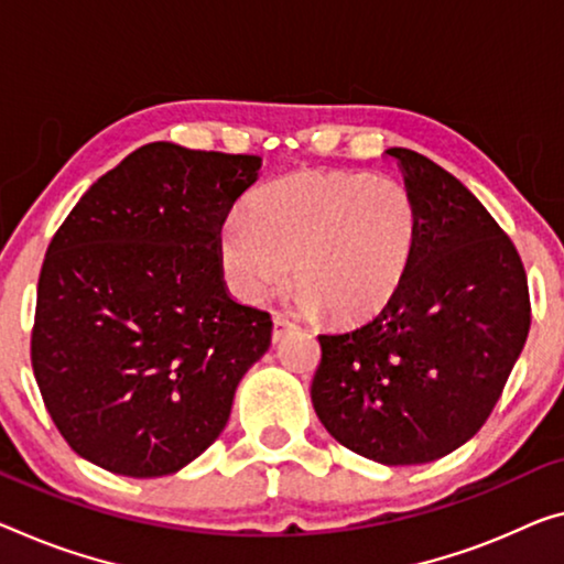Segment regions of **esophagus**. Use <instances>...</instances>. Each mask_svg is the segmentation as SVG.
Segmentation results:
<instances>
[{
	"mask_svg": "<svg viewBox=\"0 0 564 564\" xmlns=\"http://www.w3.org/2000/svg\"><path fill=\"white\" fill-rule=\"evenodd\" d=\"M294 330V325L290 323V319H284L282 315H274L272 319V343H282L284 337H288V333Z\"/></svg>",
	"mask_w": 564,
	"mask_h": 564,
	"instance_id": "obj_1",
	"label": "esophagus"
}]
</instances>
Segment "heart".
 <instances>
[{"label":"heart","instance_id":"obj_1","mask_svg":"<svg viewBox=\"0 0 564 564\" xmlns=\"http://www.w3.org/2000/svg\"><path fill=\"white\" fill-rule=\"evenodd\" d=\"M421 214L409 186L368 173H294L264 186L247 216L221 224L231 290L262 302L292 274L300 310L337 319L376 315L409 276Z\"/></svg>","mask_w":564,"mask_h":564}]
</instances>
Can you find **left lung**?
<instances>
[{
    "label": "left lung",
    "mask_w": 564,
    "mask_h": 564,
    "mask_svg": "<svg viewBox=\"0 0 564 564\" xmlns=\"http://www.w3.org/2000/svg\"><path fill=\"white\" fill-rule=\"evenodd\" d=\"M421 214L395 297L358 327L319 335L317 419L386 466L456 452L489 419L530 333V290L512 239L426 155L388 149Z\"/></svg>",
    "instance_id": "obj_1"
}]
</instances>
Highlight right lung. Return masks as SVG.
<instances>
[{
  "mask_svg": "<svg viewBox=\"0 0 564 564\" xmlns=\"http://www.w3.org/2000/svg\"><path fill=\"white\" fill-rule=\"evenodd\" d=\"M259 155L149 143L100 176L52 237L32 368L77 456L151 479L224 431L245 372L272 343L267 312L224 282L219 231Z\"/></svg>",
  "mask_w": 564,
  "mask_h": 564,
  "instance_id": "right-lung-1",
  "label": "right lung"
}]
</instances>
